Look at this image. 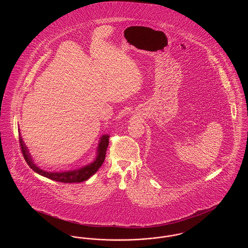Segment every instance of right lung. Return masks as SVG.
I'll return each instance as SVG.
<instances>
[{
    "instance_id": "obj_1",
    "label": "right lung",
    "mask_w": 248,
    "mask_h": 248,
    "mask_svg": "<svg viewBox=\"0 0 248 248\" xmlns=\"http://www.w3.org/2000/svg\"><path fill=\"white\" fill-rule=\"evenodd\" d=\"M108 138H109V136H108V135H103L100 138L98 147H97L96 157L93 163L85 165L82 168L76 169V170L65 171V172H47V171H45V170L39 168L33 163V160L29 153V150L27 149L22 138L20 137V134H19V143L21 146V151L23 153L25 161L37 174H39L43 177H47L49 179L59 181V182H63V183H75V182L79 183V182H83V181L87 180L89 177L93 176L103 164L105 157H106L107 148L108 146Z\"/></svg>"
}]
</instances>
